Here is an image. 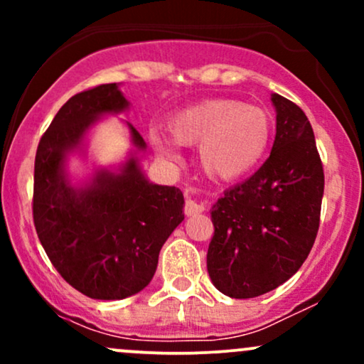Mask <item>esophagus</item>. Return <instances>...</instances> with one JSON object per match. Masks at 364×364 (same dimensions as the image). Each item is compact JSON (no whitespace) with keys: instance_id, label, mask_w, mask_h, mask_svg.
Here are the masks:
<instances>
[{"instance_id":"obj_1","label":"esophagus","mask_w":364,"mask_h":364,"mask_svg":"<svg viewBox=\"0 0 364 364\" xmlns=\"http://www.w3.org/2000/svg\"><path fill=\"white\" fill-rule=\"evenodd\" d=\"M203 210H205V207H203V203L195 202V200H191V198L186 200V203H185V214H186L188 217H193V215L202 214Z\"/></svg>"}]
</instances>
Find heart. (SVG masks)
Segmentation results:
<instances>
[{
    "mask_svg": "<svg viewBox=\"0 0 364 364\" xmlns=\"http://www.w3.org/2000/svg\"><path fill=\"white\" fill-rule=\"evenodd\" d=\"M171 139L183 147L198 145L200 164L210 178L235 181L260 166L269 152L274 123L269 111L235 99H207L178 111L169 119ZM159 156L174 159L171 140L150 133Z\"/></svg>",
    "mask_w": 364,
    "mask_h": 364,
    "instance_id": "1",
    "label": "heart"
}]
</instances>
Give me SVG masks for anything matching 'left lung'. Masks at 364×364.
Wrapping results in <instances>:
<instances>
[{
  "instance_id": "1",
  "label": "left lung",
  "mask_w": 364,
  "mask_h": 364,
  "mask_svg": "<svg viewBox=\"0 0 364 364\" xmlns=\"http://www.w3.org/2000/svg\"><path fill=\"white\" fill-rule=\"evenodd\" d=\"M275 140L262 168L212 207L207 270L223 294L257 298L299 270L320 225L323 166L299 106L272 94Z\"/></svg>"
}]
</instances>
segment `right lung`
I'll return each instance as SVG.
<instances>
[{
	"mask_svg": "<svg viewBox=\"0 0 364 364\" xmlns=\"http://www.w3.org/2000/svg\"><path fill=\"white\" fill-rule=\"evenodd\" d=\"M124 109L128 101L116 83L83 90L63 104L36 154L37 236L61 277L92 299H123L149 286L162 245L185 219L181 190L149 183L135 157L119 173L99 169L85 186L66 178V156L92 124ZM128 128L144 150L140 133Z\"/></svg>",
	"mask_w": 364,
	"mask_h": 364,
	"instance_id": "obj_1",
	"label": "right lung"
}]
</instances>
